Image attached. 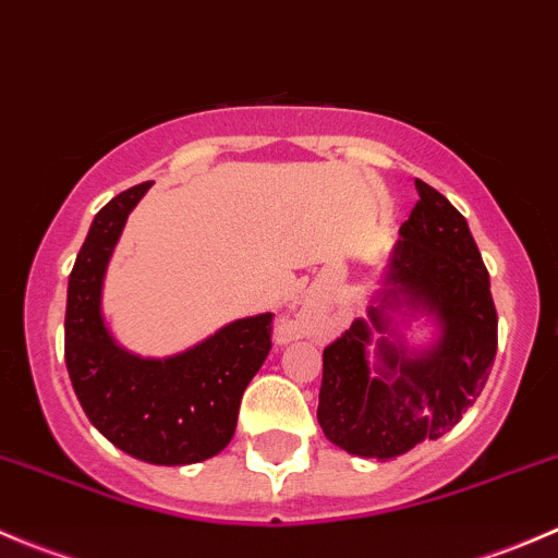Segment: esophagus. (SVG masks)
Masks as SVG:
<instances>
[{
	"label": "esophagus",
	"instance_id": "obj_1",
	"mask_svg": "<svg viewBox=\"0 0 558 558\" xmlns=\"http://www.w3.org/2000/svg\"><path fill=\"white\" fill-rule=\"evenodd\" d=\"M305 305H311V300H307ZM296 331H300V324H296V320H283V324L278 326V342H289L291 337H296Z\"/></svg>",
	"mask_w": 558,
	"mask_h": 558
}]
</instances>
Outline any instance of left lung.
Listing matches in <instances>:
<instances>
[{"label":"left lung","mask_w":558,"mask_h":558,"mask_svg":"<svg viewBox=\"0 0 558 558\" xmlns=\"http://www.w3.org/2000/svg\"><path fill=\"white\" fill-rule=\"evenodd\" d=\"M415 189L367 318L324 351L318 424L362 459H393L451 432L497 356L492 280L466 218L424 180ZM418 317L433 320L436 337L415 349L403 329Z\"/></svg>","instance_id":"obj_1"}]
</instances>
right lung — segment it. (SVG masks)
Here are the masks:
<instances>
[{
    "label": "right lung",
    "mask_w": 558,
    "mask_h": 558,
    "mask_svg": "<svg viewBox=\"0 0 558 558\" xmlns=\"http://www.w3.org/2000/svg\"><path fill=\"white\" fill-rule=\"evenodd\" d=\"M150 185L121 191L94 216L66 286L64 359L77 402L112 446L148 464L183 466L221 453L234 437L240 399L272 348V313L232 320L165 359L112 337L102 313L107 264Z\"/></svg>",
    "instance_id": "right-lung-1"
}]
</instances>
